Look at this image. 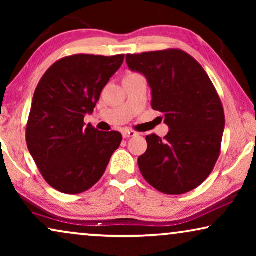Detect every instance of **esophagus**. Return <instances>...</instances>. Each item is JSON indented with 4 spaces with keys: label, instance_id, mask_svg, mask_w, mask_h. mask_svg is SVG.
<instances>
[{
    "label": "esophagus",
    "instance_id": "esophagus-1",
    "mask_svg": "<svg viewBox=\"0 0 256 256\" xmlns=\"http://www.w3.org/2000/svg\"><path fill=\"white\" fill-rule=\"evenodd\" d=\"M122 135H124V138H134V136H138V132L134 130H129V129H124L122 132Z\"/></svg>",
    "mask_w": 256,
    "mask_h": 256
}]
</instances>
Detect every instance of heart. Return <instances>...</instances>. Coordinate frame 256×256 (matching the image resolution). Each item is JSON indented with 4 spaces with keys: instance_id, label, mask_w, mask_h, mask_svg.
Masks as SVG:
<instances>
[{
    "instance_id": "1",
    "label": "heart",
    "mask_w": 256,
    "mask_h": 256,
    "mask_svg": "<svg viewBox=\"0 0 256 256\" xmlns=\"http://www.w3.org/2000/svg\"><path fill=\"white\" fill-rule=\"evenodd\" d=\"M129 74H135V73H129Z\"/></svg>"
}]
</instances>
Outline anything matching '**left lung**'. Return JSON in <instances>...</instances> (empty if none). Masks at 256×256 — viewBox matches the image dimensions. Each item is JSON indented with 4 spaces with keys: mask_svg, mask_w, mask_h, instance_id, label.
I'll return each mask as SVG.
<instances>
[{
    "mask_svg": "<svg viewBox=\"0 0 256 256\" xmlns=\"http://www.w3.org/2000/svg\"><path fill=\"white\" fill-rule=\"evenodd\" d=\"M132 71L152 87V110L170 130L146 136L138 157L144 180L166 194H183L204 183L220 156L225 113L211 79L194 57L180 48L127 54Z\"/></svg>",
    "mask_w": 256,
    "mask_h": 256,
    "instance_id": "8db88e82",
    "label": "left lung"
}]
</instances>
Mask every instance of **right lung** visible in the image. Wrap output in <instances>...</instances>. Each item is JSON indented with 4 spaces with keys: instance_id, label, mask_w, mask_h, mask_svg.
I'll list each match as a JSON object with an SVG mask.
<instances>
[{
    "instance_id": "obj_1",
    "label": "right lung",
    "mask_w": 256,
    "mask_h": 256,
    "mask_svg": "<svg viewBox=\"0 0 256 256\" xmlns=\"http://www.w3.org/2000/svg\"><path fill=\"white\" fill-rule=\"evenodd\" d=\"M124 54H73L50 66L34 90L28 118V149L46 183L78 194L96 185L121 144L118 132L84 124Z\"/></svg>"
}]
</instances>
